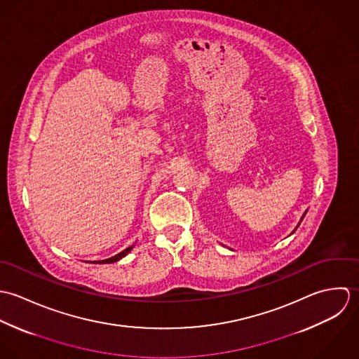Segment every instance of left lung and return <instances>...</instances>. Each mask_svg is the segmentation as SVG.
<instances>
[{"label":"left lung","mask_w":359,"mask_h":359,"mask_svg":"<svg viewBox=\"0 0 359 359\" xmlns=\"http://www.w3.org/2000/svg\"><path fill=\"white\" fill-rule=\"evenodd\" d=\"M305 214H306V212H305ZM305 214H304V215H302V217H301V220H299V222H298V224H297V227H298V226H299V223H301V222H302V219H304V216H305ZM297 227H295V229H294V231H295V230H297ZM294 231H292V233H294Z\"/></svg>","instance_id":"1"}]
</instances>
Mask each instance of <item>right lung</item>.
<instances>
[{
    "instance_id": "add662e5",
    "label": "right lung",
    "mask_w": 359,
    "mask_h": 359,
    "mask_svg": "<svg viewBox=\"0 0 359 359\" xmlns=\"http://www.w3.org/2000/svg\"><path fill=\"white\" fill-rule=\"evenodd\" d=\"M132 248H133V245H130L129 248H126V250H123L122 252L116 254L115 257H111V258H108V259H104V261H97L95 264H112V262H118V261H119V259H122L125 255H128V254L132 251Z\"/></svg>"
}]
</instances>
